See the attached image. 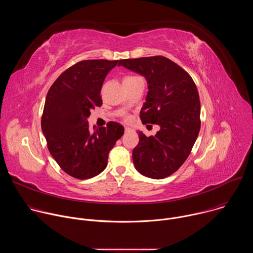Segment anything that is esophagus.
<instances>
[{
	"label": "esophagus",
	"mask_w": 253,
	"mask_h": 253,
	"mask_svg": "<svg viewBox=\"0 0 253 253\" xmlns=\"http://www.w3.org/2000/svg\"><path fill=\"white\" fill-rule=\"evenodd\" d=\"M131 128H129V127H125V133H128V132H131Z\"/></svg>",
	"instance_id": "34e87169"
}]
</instances>
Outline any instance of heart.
Listing matches in <instances>:
<instances>
[{
    "label": "heart",
    "mask_w": 253,
    "mask_h": 253,
    "mask_svg": "<svg viewBox=\"0 0 253 253\" xmlns=\"http://www.w3.org/2000/svg\"><path fill=\"white\" fill-rule=\"evenodd\" d=\"M136 79H138V77H136V76H127V77L124 78L123 82H130V81H133V80H136ZM126 119H128V118H126Z\"/></svg>",
    "instance_id": "obj_1"
}]
</instances>
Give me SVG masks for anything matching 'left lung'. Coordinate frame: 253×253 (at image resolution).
Returning a JSON list of instances; mask_svg holds the SVG:
<instances>
[{
	"instance_id": "obj_1",
	"label": "left lung",
	"mask_w": 253,
	"mask_h": 253,
	"mask_svg": "<svg viewBox=\"0 0 253 253\" xmlns=\"http://www.w3.org/2000/svg\"><path fill=\"white\" fill-rule=\"evenodd\" d=\"M118 65L146 78L149 90L140 119L160 126L155 136L138 132L139 143L132 153L135 168L144 176L166 178L185 162L199 134L196 85L184 69L163 56L125 59Z\"/></svg>"
}]
</instances>
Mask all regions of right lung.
Returning a JSON list of instances; mask_svg holds the SVG:
<instances>
[{
  "mask_svg": "<svg viewBox=\"0 0 253 253\" xmlns=\"http://www.w3.org/2000/svg\"><path fill=\"white\" fill-rule=\"evenodd\" d=\"M119 63L84 60L71 66L48 91L41 127L48 149L58 165L70 176L89 179L107 166L108 155L124 127L109 122L91 131L87 118L102 105L101 89L107 74Z\"/></svg>",
  "mask_w": 253,
  "mask_h": 253,
  "instance_id": "1",
  "label": "right lung"
}]
</instances>
